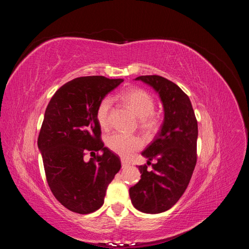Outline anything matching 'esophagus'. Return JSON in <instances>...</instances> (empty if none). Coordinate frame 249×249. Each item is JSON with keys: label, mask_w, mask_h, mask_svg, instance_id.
I'll return each mask as SVG.
<instances>
[{"label": "esophagus", "mask_w": 249, "mask_h": 249, "mask_svg": "<svg viewBox=\"0 0 249 249\" xmlns=\"http://www.w3.org/2000/svg\"><path fill=\"white\" fill-rule=\"evenodd\" d=\"M130 165V163L127 162L126 160H124V159H122V166H123V168H125V167H127Z\"/></svg>", "instance_id": "1"}]
</instances>
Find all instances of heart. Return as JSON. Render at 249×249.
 <instances>
[{
	"instance_id": "b5f03b06",
	"label": "heart",
	"mask_w": 249,
	"mask_h": 249,
	"mask_svg": "<svg viewBox=\"0 0 249 249\" xmlns=\"http://www.w3.org/2000/svg\"><path fill=\"white\" fill-rule=\"evenodd\" d=\"M123 101L135 115L139 117V125L143 131L152 132L159 124V119L153 114L155 101L145 90L133 88L123 94ZM111 97L106 96L100 102L96 109V120L102 129H107L110 124ZM143 142L138 136H130L122 133H113L107 138V146L124 158L131 157L142 147Z\"/></svg>"
}]
</instances>
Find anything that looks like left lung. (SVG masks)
<instances>
[{"instance_id": "left-lung-1", "label": "left lung", "mask_w": 249, "mask_h": 249, "mask_svg": "<svg viewBox=\"0 0 249 249\" xmlns=\"http://www.w3.org/2000/svg\"><path fill=\"white\" fill-rule=\"evenodd\" d=\"M159 94L164 120L155 140L143 150L147 164L138 166L139 182L130 188L133 206L143 213L158 214L169 210L184 194L196 165L197 122L188 95L175 83L160 76H140Z\"/></svg>"}]
</instances>
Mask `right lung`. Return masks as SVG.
<instances>
[{
    "label": "right lung",
    "instance_id": "right-lung-1",
    "mask_svg": "<svg viewBox=\"0 0 249 249\" xmlns=\"http://www.w3.org/2000/svg\"><path fill=\"white\" fill-rule=\"evenodd\" d=\"M124 79L81 77L60 87L44 113L37 145L56 199L74 213L89 214L104 203L108 185L122 167L104 146L96 120L100 102ZM86 151H102L89 161Z\"/></svg>",
    "mask_w": 249,
    "mask_h": 249
}]
</instances>
